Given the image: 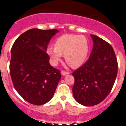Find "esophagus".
I'll list each match as a JSON object with an SVG mask.
<instances>
[{
  "instance_id": "1",
  "label": "esophagus",
  "mask_w": 126,
  "mask_h": 126,
  "mask_svg": "<svg viewBox=\"0 0 126 126\" xmlns=\"http://www.w3.org/2000/svg\"><path fill=\"white\" fill-rule=\"evenodd\" d=\"M69 73V72L67 71H61V75H63V76H65V75H67Z\"/></svg>"
}]
</instances>
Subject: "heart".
<instances>
[{"instance_id":"obj_1","label":"heart","mask_w":126,"mask_h":126,"mask_svg":"<svg viewBox=\"0 0 126 126\" xmlns=\"http://www.w3.org/2000/svg\"><path fill=\"white\" fill-rule=\"evenodd\" d=\"M52 64L56 65L64 56L65 62L72 67H80L84 64L89 53L88 41L83 35H63L55 41L54 48L47 50Z\"/></svg>"}]
</instances>
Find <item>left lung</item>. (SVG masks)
Instances as JSON below:
<instances>
[{"instance_id":"1","label":"left lung","mask_w":126,"mask_h":126,"mask_svg":"<svg viewBox=\"0 0 126 126\" xmlns=\"http://www.w3.org/2000/svg\"><path fill=\"white\" fill-rule=\"evenodd\" d=\"M94 45L89 59L73 73L75 100L84 106L96 105L108 96L118 71L117 58L108 43L91 34Z\"/></svg>"}]
</instances>
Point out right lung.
<instances>
[{"label":"right lung","mask_w":126,"mask_h":126,"mask_svg":"<svg viewBox=\"0 0 126 126\" xmlns=\"http://www.w3.org/2000/svg\"><path fill=\"white\" fill-rule=\"evenodd\" d=\"M59 32L32 29L21 34L12 47L9 70L14 87L32 105L48 103L61 78L60 71L49 64L46 51L51 38Z\"/></svg>","instance_id":"1"}]
</instances>
